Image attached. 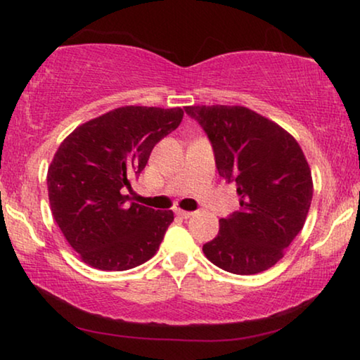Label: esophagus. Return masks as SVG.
Wrapping results in <instances>:
<instances>
[{"mask_svg":"<svg viewBox=\"0 0 360 360\" xmlns=\"http://www.w3.org/2000/svg\"><path fill=\"white\" fill-rule=\"evenodd\" d=\"M175 211V214L176 216H180V218H191V216H193V213H191V211H185V210H180V208H175L174 210Z\"/></svg>","mask_w":360,"mask_h":360,"instance_id":"1","label":"esophagus"}]
</instances>
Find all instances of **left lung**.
I'll use <instances>...</instances> for the list:
<instances>
[{
    "label": "left lung",
    "instance_id": "left-lung-1",
    "mask_svg": "<svg viewBox=\"0 0 360 360\" xmlns=\"http://www.w3.org/2000/svg\"><path fill=\"white\" fill-rule=\"evenodd\" d=\"M213 144L219 175L238 185L239 210L219 219L203 245L226 272L254 275L274 267L303 229L313 198L311 170L295 137L245 106H186Z\"/></svg>",
    "mask_w": 360,
    "mask_h": 360
}]
</instances>
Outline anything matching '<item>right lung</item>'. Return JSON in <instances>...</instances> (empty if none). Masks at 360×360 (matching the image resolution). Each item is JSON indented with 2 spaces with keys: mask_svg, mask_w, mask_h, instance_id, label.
<instances>
[{
  "mask_svg": "<svg viewBox=\"0 0 360 360\" xmlns=\"http://www.w3.org/2000/svg\"><path fill=\"white\" fill-rule=\"evenodd\" d=\"M181 120V108L121 106L83 122L58 146L47 170L49 201L83 262L120 272L159 250L174 213L127 205L124 190Z\"/></svg>",
  "mask_w": 360,
  "mask_h": 360,
  "instance_id": "1",
  "label": "right lung"
}]
</instances>
